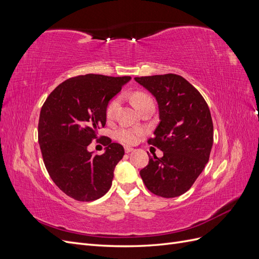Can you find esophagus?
<instances>
[{
    "label": "esophagus",
    "instance_id": "esophagus-1",
    "mask_svg": "<svg viewBox=\"0 0 259 259\" xmlns=\"http://www.w3.org/2000/svg\"><path fill=\"white\" fill-rule=\"evenodd\" d=\"M124 150H125V152H126V153H130V152H132V151H134V148L128 147V146H125V147H124Z\"/></svg>",
    "mask_w": 259,
    "mask_h": 259
}]
</instances>
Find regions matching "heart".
Instances as JSON below:
<instances>
[{
    "instance_id": "heart-1",
    "label": "heart",
    "mask_w": 259,
    "mask_h": 259,
    "mask_svg": "<svg viewBox=\"0 0 259 259\" xmlns=\"http://www.w3.org/2000/svg\"><path fill=\"white\" fill-rule=\"evenodd\" d=\"M133 103H134L135 107L140 111L143 109V107L151 101L152 98L148 95L146 93L143 92H136L134 95L132 97ZM120 103V98L115 97L113 98L110 103L108 104L106 108V115L108 119L112 117L114 114L115 109L119 106ZM144 131L139 127H132V126H126V125H123V126L119 127L115 131V137L117 140H120L121 143L124 144H135L137 140L140 138V136L143 135Z\"/></svg>"
}]
</instances>
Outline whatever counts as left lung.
Here are the masks:
<instances>
[{"mask_svg":"<svg viewBox=\"0 0 259 259\" xmlns=\"http://www.w3.org/2000/svg\"><path fill=\"white\" fill-rule=\"evenodd\" d=\"M159 105L160 123L148 144L163 151L149 156L140 170L149 191L175 198L190 189L208 162L213 146V121L200 92L183 76L168 73L135 77Z\"/></svg>","mask_w":259,"mask_h":259,"instance_id":"1","label":"left lung"}]
</instances>
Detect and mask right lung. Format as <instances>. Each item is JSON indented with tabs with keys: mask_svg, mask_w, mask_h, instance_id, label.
Here are the masks:
<instances>
[{
	"mask_svg": "<svg viewBox=\"0 0 259 259\" xmlns=\"http://www.w3.org/2000/svg\"><path fill=\"white\" fill-rule=\"evenodd\" d=\"M131 76L85 74L59 84L42 106L38 144L53 182L76 201H95L110 189L113 170L124 155L122 145L105 138L104 154L88 146L106 125V108Z\"/></svg>",
	"mask_w": 259,
	"mask_h": 259,
	"instance_id": "1",
	"label": "right lung"
}]
</instances>
